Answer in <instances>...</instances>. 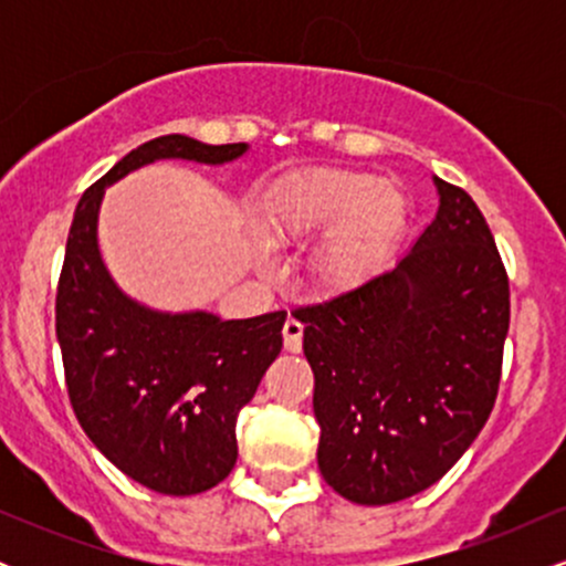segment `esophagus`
<instances>
[{
    "label": "esophagus",
    "mask_w": 566,
    "mask_h": 566,
    "mask_svg": "<svg viewBox=\"0 0 566 566\" xmlns=\"http://www.w3.org/2000/svg\"><path fill=\"white\" fill-rule=\"evenodd\" d=\"M282 335H284V350H290V354H297V350L303 348V324L297 319L284 322Z\"/></svg>",
    "instance_id": "1"
}]
</instances>
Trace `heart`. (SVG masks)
Wrapping results in <instances>:
<instances>
[{"instance_id": "b5f03b06", "label": "heart", "mask_w": 566, "mask_h": 566, "mask_svg": "<svg viewBox=\"0 0 566 566\" xmlns=\"http://www.w3.org/2000/svg\"><path fill=\"white\" fill-rule=\"evenodd\" d=\"M405 223L399 186L350 167L279 178L255 205V229L269 244H301L327 233L314 255V276L329 292L359 290L378 276Z\"/></svg>"}]
</instances>
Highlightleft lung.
<instances>
[{"label":"left lung","instance_id":"8db88e82","mask_svg":"<svg viewBox=\"0 0 566 566\" xmlns=\"http://www.w3.org/2000/svg\"><path fill=\"white\" fill-rule=\"evenodd\" d=\"M437 188V218L391 271L295 311L316 460L350 503H399L437 484L497 399L509 274L476 201L441 178Z\"/></svg>","mask_w":566,"mask_h":566}]
</instances>
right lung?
Returning a JSON list of instances; mask_svg holds the SVG:
<instances>
[{
    "label": "right lung",
    "mask_w": 566,
    "mask_h": 566,
    "mask_svg": "<svg viewBox=\"0 0 566 566\" xmlns=\"http://www.w3.org/2000/svg\"><path fill=\"white\" fill-rule=\"evenodd\" d=\"M247 143L161 135L133 148L82 193L55 295V333L76 420L129 479L161 495H199L237 463V415L282 350L287 314L220 322L159 314L116 290L97 252L106 186L154 159L223 165Z\"/></svg>",
    "instance_id": "add662e5"
}]
</instances>
